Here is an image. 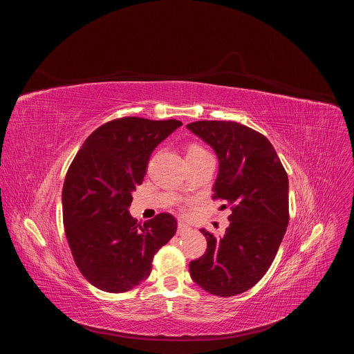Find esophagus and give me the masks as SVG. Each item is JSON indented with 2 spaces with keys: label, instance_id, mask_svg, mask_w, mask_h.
Listing matches in <instances>:
<instances>
[{
  "label": "esophagus",
  "instance_id": "1",
  "mask_svg": "<svg viewBox=\"0 0 354 354\" xmlns=\"http://www.w3.org/2000/svg\"><path fill=\"white\" fill-rule=\"evenodd\" d=\"M189 231H190V227H189L187 224H185V223H182V221L178 223V234H179V235H183V234H186V232H189Z\"/></svg>",
  "mask_w": 354,
  "mask_h": 354
}]
</instances>
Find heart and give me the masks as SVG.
<instances>
[{"instance_id": "b5f03b06", "label": "heart", "mask_w": 354, "mask_h": 354, "mask_svg": "<svg viewBox=\"0 0 354 354\" xmlns=\"http://www.w3.org/2000/svg\"><path fill=\"white\" fill-rule=\"evenodd\" d=\"M205 153H207V151L203 147H200L198 144H190L189 148H187L186 157H194V156H200V154H205Z\"/></svg>"}]
</instances>
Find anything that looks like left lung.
Segmentation results:
<instances>
[{
  "mask_svg": "<svg viewBox=\"0 0 354 354\" xmlns=\"http://www.w3.org/2000/svg\"><path fill=\"white\" fill-rule=\"evenodd\" d=\"M218 158L214 198L232 213L225 234L207 239L205 255L189 265L193 281L210 294L232 297L254 287L270 268L288 224V178L270 141L235 122L186 126Z\"/></svg>",
  "mask_w": 354,
  "mask_h": 354,
  "instance_id": "1",
  "label": "left lung"
}]
</instances>
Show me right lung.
<instances>
[{
    "label": "right lung",
    "instance_id": "1",
    "mask_svg": "<svg viewBox=\"0 0 354 354\" xmlns=\"http://www.w3.org/2000/svg\"><path fill=\"white\" fill-rule=\"evenodd\" d=\"M179 120L122 118L97 127L82 144L63 186V223L73 258L96 288L124 292L151 273V262L176 232L161 213L137 224L130 216L136 186L151 154Z\"/></svg>",
    "mask_w": 354,
    "mask_h": 354
}]
</instances>
